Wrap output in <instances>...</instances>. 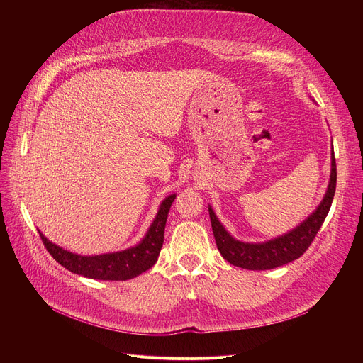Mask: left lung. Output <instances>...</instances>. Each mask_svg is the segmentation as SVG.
<instances>
[{
    "instance_id": "obj_1",
    "label": "left lung",
    "mask_w": 363,
    "mask_h": 363,
    "mask_svg": "<svg viewBox=\"0 0 363 363\" xmlns=\"http://www.w3.org/2000/svg\"><path fill=\"white\" fill-rule=\"evenodd\" d=\"M331 177L325 197L322 199L320 204L316 207V211L306 220H303L293 231L278 238L266 242L238 241L225 230L223 225L216 218L213 208L208 206V215H211L213 235L222 257L242 269L264 271L287 264L298 259L306 252L318 231L320 230L323 220H325L334 199L337 184V166L334 151H331Z\"/></svg>"
}]
</instances>
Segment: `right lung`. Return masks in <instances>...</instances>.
Here are the masks:
<instances>
[{"instance_id": "1", "label": "right lung", "mask_w": 363, "mask_h": 363, "mask_svg": "<svg viewBox=\"0 0 363 363\" xmlns=\"http://www.w3.org/2000/svg\"><path fill=\"white\" fill-rule=\"evenodd\" d=\"M175 197L177 194H170L162 201L159 212L155 220L150 225L141 242L122 252L97 256H81L67 252L57 244L51 242L50 240H47V237L43 235L41 231L38 233H40L48 253L62 266H65L67 271L92 279L126 281L148 271L157 262L164 240L167 213Z\"/></svg>"}]
</instances>
